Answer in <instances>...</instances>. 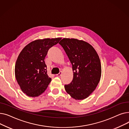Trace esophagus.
Returning <instances> with one entry per match:
<instances>
[{
  "label": "esophagus",
  "mask_w": 129,
  "mask_h": 129,
  "mask_svg": "<svg viewBox=\"0 0 129 129\" xmlns=\"http://www.w3.org/2000/svg\"><path fill=\"white\" fill-rule=\"evenodd\" d=\"M62 71H61V72H59V73L58 74H56V76H60L61 75H62Z\"/></svg>",
  "instance_id": "obj_1"
}]
</instances>
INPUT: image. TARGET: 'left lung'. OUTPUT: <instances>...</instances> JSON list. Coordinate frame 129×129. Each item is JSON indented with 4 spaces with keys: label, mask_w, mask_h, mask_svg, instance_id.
<instances>
[{
    "label": "left lung",
    "mask_w": 129,
    "mask_h": 129,
    "mask_svg": "<svg viewBox=\"0 0 129 129\" xmlns=\"http://www.w3.org/2000/svg\"><path fill=\"white\" fill-rule=\"evenodd\" d=\"M72 65L73 79L65 90L76 100L88 97L97 87L101 75L100 60L93 47L85 41L64 38L59 42Z\"/></svg>",
    "instance_id": "8db88e82"
}]
</instances>
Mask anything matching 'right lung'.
Returning a JSON list of instances; mask_svg holds the SVG:
<instances>
[{
	"label": "right lung",
	"instance_id": "add662e5",
	"mask_svg": "<svg viewBox=\"0 0 129 129\" xmlns=\"http://www.w3.org/2000/svg\"><path fill=\"white\" fill-rule=\"evenodd\" d=\"M61 38L37 40L26 45L19 54L15 65V76L22 91L35 97L46 89L51 78L47 74L44 59L48 50Z\"/></svg>",
	"mask_w": 129,
	"mask_h": 129
}]
</instances>
